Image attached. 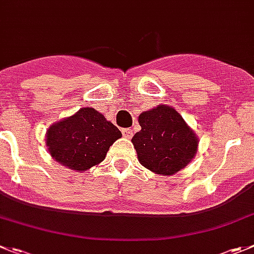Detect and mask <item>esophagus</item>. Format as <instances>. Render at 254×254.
<instances>
[{"instance_id":"esophagus-1","label":"esophagus","mask_w":254,"mask_h":254,"mask_svg":"<svg viewBox=\"0 0 254 254\" xmlns=\"http://www.w3.org/2000/svg\"><path fill=\"white\" fill-rule=\"evenodd\" d=\"M122 134L123 137H126V138H131V137L133 136V131H132L131 128H123Z\"/></svg>"}]
</instances>
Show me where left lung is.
<instances>
[{"label": "left lung", "mask_w": 254, "mask_h": 254, "mask_svg": "<svg viewBox=\"0 0 254 254\" xmlns=\"http://www.w3.org/2000/svg\"><path fill=\"white\" fill-rule=\"evenodd\" d=\"M141 131L132 137L139 164L159 175H174L196 155V134L173 107L157 106L141 113Z\"/></svg>", "instance_id": "left-lung-1"}]
</instances>
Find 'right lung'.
<instances>
[{
    "label": "right lung",
    "mask_w": 254,
    "mask_h": 254,
    "mask_svg": "<svg viewBox=\"0 0 254 254\" xmlns=\"http://www.w3.org/2000/svg\"><path fill=\"white\" fill-rule=\"evenodd\" d=\"M121 137L113 123L87 107L50 126L46 146L55 161L81 173L103 161L111 145Z\"/></svg>",
    "instance_id": "add662e5"
}]
</instances>
